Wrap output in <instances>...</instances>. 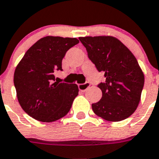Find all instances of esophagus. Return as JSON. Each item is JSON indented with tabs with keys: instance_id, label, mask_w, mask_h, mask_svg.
<instances>
[{
	"instance_id": "34e87169",
	"label": "esophagus",
	"mask_w": 159,
	"mask_h": 159,
	"mask_svg": "<svg viewBox=\"0 0 159 159\" xmlns=\"http://www.w3.org/2000/svg\"><path fill=\"white\" fill-rule=\"evenodd\" d=\"M89 87H90V83L87 82H85V83L83 84H79V85H78V89H79L81 91H83V92L86 91Z\"/></svg>"
}]
</instances>
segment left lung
<instances>
[{"mask_svg": "<svg viewBox=\"0 0 159 159\" xmlns=\"http://www.w3.org/2000/svg\"><path fill=\"white\" fill-rule=\"evenodd\" d=\"M79 39L89 59L106 78L98 85L102 95L98 102L92 104L94 112L108 121L127 119L139 104L145 82L136 57L114 37L88 36Z\"/></svg>", "mask_w": 159, "mask_h": 159, "instance_id": "8db88e82", "label": "left lung"}]
</instances>
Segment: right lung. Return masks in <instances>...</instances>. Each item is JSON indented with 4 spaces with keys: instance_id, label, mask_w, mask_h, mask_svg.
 <instances>
[{
    "instance_id": "obj_1",
    "label": "right lung",
    "mask_w": 159,
    "mask_h": 159,
    "mask_svg": "<svg viewBox=\"0 0 159 159\" xmlns=\"http://www.w3.org/2000/svg\"><path fill=\"white\" fill-rule=\"evenodd\" d=\"M76 38L46 36L32 45L16 67L14 76L18 102L32 118L53 122L67 115L78 87L55 82L54 73L62 71V60Z\"/></svg>"
}]
</instances>
